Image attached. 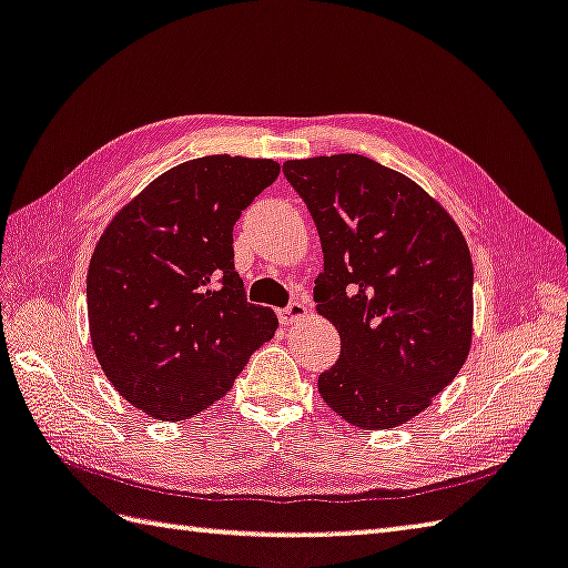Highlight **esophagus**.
<instances>
[{
	"instance_id": "1",
	"label": "esophagus",
	"mask_w": 568,
	"mask_h": 568,
	"mask_svg": "<svg viewBox=\"0 0 568 568\" xmlns=\"http://www.w3.org/2000/svg\"><path fill=\"white\" fill-rule=\"evenodd\" d=\"M307 317V305L303 301H295L285 307V311H281V323L283 325H297L301 320Z\"/></svg>"
}]
</instances>
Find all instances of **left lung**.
Wrapping results in <instances>:
<instances>
[{"label": "left lung", "instance_id": "left-lung-1", "mask_svg": "<svg viewBox=\"0 0 568 568\" xmlns=\"http://www.w3.org/2000/svg\"><path fill=\"white\" fill-rule=\"evenodd\" d=\"M283 173L323 245L315 311L339 333L320 397L359 429L407 425L467 363L469 245L422 185L359 153L285 161Z\"/></svg>", "mask_w": 568, "mask_h": 568}]
</instances>
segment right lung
Wrapping results in <instances>:
<instances>
[{
  "label": "right lung",
  "mask_w": 568,
  "mask_h": 568,
  "mask_svg": "<svg viewBox=\"0 0 568 568\" xmlns=\"http://www.w3.org/2000/svg\"><path fill=\"white\" fill-rule=\"evenodd\" d=\"M277 173L273 159L183 161L101 233L87 273L91 345L109 383L149 417L201 415L275 335L271 307L245 301L233 225Z\"/></svg>",
  "instance_id": "add662e5"
}]
</instances>
